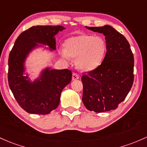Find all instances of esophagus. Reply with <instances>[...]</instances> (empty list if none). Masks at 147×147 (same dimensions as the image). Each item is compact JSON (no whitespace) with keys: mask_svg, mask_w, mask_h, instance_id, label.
I'll use <instances>...</instances> for the list:
<instances>
[{"mask_svg":"<svg viewBox=\"0 0 147 147\" xmlns=\"http://www.w3.org/2000/svg\"><path fill=\"white\" fill-rule=\"evenodd\" d=\"M79 78V75L76 73H74L72 74V80H77Z\"/></svg>","mask_w":147,"mask_h":147,"instance_id":"esophagus-1","label":"esophagus"}]
</instances>
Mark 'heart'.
Returning a JSON list of instances; mask_svg holds the SVG:
<instances>
[{
    "mask_svg": "<svg viewBox=\"0 0 147 147\" xmlns=\"http://www.w3.org/2000/svg\"><path fill=\"white\" fill-rule=\"evenodd\" d=\"M107 53V43L102 36L80 34L66 40L60 54L64 59L76 58L77 67L88 71L98 67Z\"/></svg>",
    "mask_w": 147,
    "mask_h": 147,
    "instance_id": "b5f03b06",
    "label": "heart"
}]
</instances>
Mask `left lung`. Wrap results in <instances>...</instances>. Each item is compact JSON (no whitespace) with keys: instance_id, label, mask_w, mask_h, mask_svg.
<instances>
[{"instance_id":"obj_1","label":"left lung","mask_w":147,"mask_h":147,"mask_svg":"<svg viewBox=\"0 0 147 147\" xmlns=\"http://www.w3.org/2000/svg\"><path fill=\"white\" fill-rule=\"evenodd\" d=\"M88 29L103 34L107 53L98 67L82 76V101L97 113L116 109L130 92L134 80V57L127 39L109 25Z\"/></svg>"}]
</instances>
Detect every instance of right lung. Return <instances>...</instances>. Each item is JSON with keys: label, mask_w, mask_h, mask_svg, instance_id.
<instances>
[{"label": "right lung", "mask_w": 147, "mask_h": 147, "mask_svg": "<svg viewBox=\"0 0 147 147\" xmlns=\"http://www.w3.org/2000/svg\"><path fill=\"white\" fill-rule=\"evenodd\" d=\"M64 29L62 26H34L18 36L11 50L9 86L19 105L28 113L45 115L55 109L59 105L61 91L71 80L72 73L67 69L47 67L34 81L25 73L24 63L29 53L42 45H48L50 51L56 50L55 36Z\"/></svg>", "instance_id": "1"}]
</instances>
